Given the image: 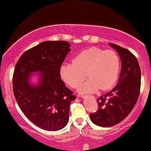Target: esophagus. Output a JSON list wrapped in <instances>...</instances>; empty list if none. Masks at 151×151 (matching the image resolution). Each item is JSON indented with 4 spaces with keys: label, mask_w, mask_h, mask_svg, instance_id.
<instances>
[{
    "label": "esophagus",
    "mask_w": 151,
    "mask_h": 151,
    "mask_svg": "<svg viewBox=\"0 0 151 151\" xmlns=\"http://www.w3.org/2000/svg\"><path fill=\"white\" fill-rule=\"evenodd\" d=\"M81 97H82V98H85V97H86V95H82ZM92 98H94V97L92 96Z\"/></svg>",
    "instance_id": "esophagus-1"
}]
</instances>
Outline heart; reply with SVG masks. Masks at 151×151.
Wrapping results in <instances>:
<instances>
[{
  "label": "heart",
  "mask_w": 151,
  "mask_h": 151,
  "mask_svg": "<svg viewBox=\"0 0 151 151\" xmlns=\"http://www.w3.org/2000/svg\"><path fill=\"white\" fill-rule=\"evenodd\" d=\"M120 68V59L116 52L92 47L76 55L72 63L63 64L60 76L72 88H77L86 76L89 79L79 88V92H93L100 88L102 90L110 89L117 81Z\"/></svg>",
  "instance_id": "b5f03b06"
}]
</instances>
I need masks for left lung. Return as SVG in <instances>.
I'll list each match as a JSON object with an SVG mask.
<instances>
[{
    "instance_id": "left-lung-1",
    "label": "left lung",
    "mask_w": 151,
    "mask_h": 151,
    "mask_svg": "<svg viewBox=\"0 0 151 151\" xmlns=\"http://www.w3.org/2000/svg\"><path fill=\"white\" fill-rule=\"evenodd\" d=\"M121 59V71L118 83L110 92L100 97L98 109L89 114L94 124L111 127L123 121L134 109L141 86V70L136 56L117 45L109 43Z\"/></svg>"
}]
</instances>
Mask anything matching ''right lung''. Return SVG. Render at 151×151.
<instances>
[{
	"label": "right lung",
	"instance_id": "right-lung-1",
	"mask_svg": "<svg viewBox=\"0 0 151 151\" xmlns=\"http://www.w3.org/2000/svg\"><path fill=\"white\" fill-rule=\"evenodd\" d=\"M70 46L66 41L43 42L23 53L14 68L13 92L19 107L30 121L46 131L68 124L70 105L76 98L60 77ZM35 72L40 80L32 85L29 76Z\"/></svg>",
	"mask_w": 151,
	"mask_h": 151
}]
</instances>
